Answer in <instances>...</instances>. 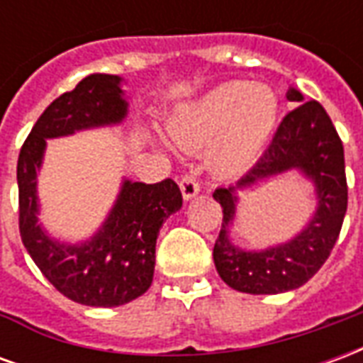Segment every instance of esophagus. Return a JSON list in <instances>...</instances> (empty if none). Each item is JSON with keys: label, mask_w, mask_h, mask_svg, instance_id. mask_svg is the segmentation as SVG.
I'll return each instance as SVG.
<instances>
[{"label": "esophagus", "mask_w": 363, "mask_h": 363, "mask_svg": "<svg viewBox=\"0 0 363 363\" xmlns=\"http://www.w3.org/2000/svg\"><path fill=\"white\" fill-rule=\"evenodd\" d=\"M181 192L184 200H190V198H194L200 192V184H198V181L192 174H184L181 179Z\"/></svg>", "instance_id": "esophagus-1"}]
</instances>
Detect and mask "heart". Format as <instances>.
Returning <instances> with one entry per match:
<instances>
[{
	"label": "heart",
	"instance_id": "heart-1",
	"mask_svg": "<svg viewBox=\"0 0 363 363\" xmlns=\"http://www.w3.org/2000/svg\"><path fill=\"white\" fill-rule=\"evenodd\" d=\"M278 108L268 87L229 82L181 106L169 120V134L186 151L210 147V167L233 177L257 163L276 128Z\"/></svg>",
	"mask_w": 363,
	"mask_h": 363
}]
</instances>
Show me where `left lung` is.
Instances as JSON below:
<instances>
[{
    "mask_svg": "<svg viewBox=\"0 0 363 363\" xmlns=\"http://www.w3.org/2000/svg\"><path fill=\"white\" fill-rule=\"evenodd\" d=\"M288 101L299 103L286 114L259 163L235 186L218 189L223 223L213 245V262L229 288L245 294H281L313 278L335 247L348 206L344 171V147L327 111L317 101H303L297 89ZM291 168L301 170L315 184L318 210L306 228L288 244L264 252H243L228 241V225L235 219L236 190Z\"/></svg>",
    "mask_w": 363,
    "mask_h": 363,
    "instance_id": "left-lung-1",
    "label": "left lung"
}]
</instances>
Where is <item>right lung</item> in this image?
<instances>
[{
	"mask_svg": "<svg viewBox=\"0 0 363 363\" xmlns=\"http://www.w3.org/2000/svg\"><path fill=\"white\" fill-rule=\"evenodd\" d=\"M120 82L118 75L91 74L60 95L36 120L17 161L25 249L60 294L91 307L124 305L150 289L159 229L182 206L181 189L171 179L155 184L124 181L108 218L87 241L62 243L38 225L36 171L43 165L46 140L120 124L128 112Z\"/></svg>",
	"mask_w": 363,
	"mask_h": 363,
	"instance_id": "right-lung-1",
	"label": "right lung"
}]
</instances>
